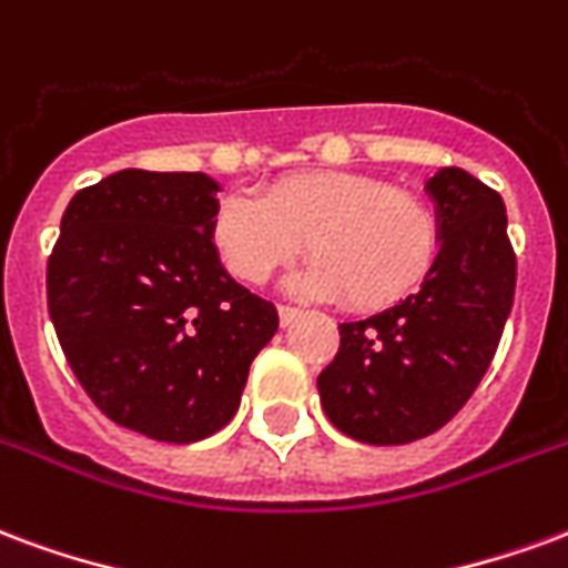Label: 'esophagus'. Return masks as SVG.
Listing matches in <instances>:
<instances>
[{
	"label": "esophagus",
	"instance_id": "obj_1",
	"mask_svg": "<svg viewBox=\"0 0 568 568\" xmlns=\"http://www.w3.org/2000/svg\"><path fill=\"white\" fill-rule=\"evenodd\" d=\"M300 308H293V305H278V317H281V324L290 326L296 317H300Z\"/></svg>",
	"mask_w": 568,
	"mask_h": 568
}]
</instances>
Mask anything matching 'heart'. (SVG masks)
Listing matches in <instances>:
<instances>
[{
    "instance_id": "heart-1",
    "label": "heart",
    "mask_w": 568,
    "mask_h": 568,
    "mask_svg": "<svg viewBox=\"0 0 568 568\" xmlns=\"http://www.w3.org/2000/svg\"><path fill=\"white\" fill-rule=\"evenodd\" d=\"M226 268L263 284L308 242L314 256L293 284L314 296H345L357 312L408 300L433 272L442 244L436 209L412 190L359 172H300L260 199L226 196L211 223Z\"/></svg>"
}]
</instances>
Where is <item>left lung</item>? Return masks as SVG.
Wrapping results in <instances>:
<instances>
[{"mask_svg":"<svg viewBox=\"0 0 568 568\" xmlns=\"http://www.w3.org/2000/svg\"><path fill=\"white\" fill-rule=\"evenodd\" d=\"M442 244L417 293L338 324V354L317 375L326 417L366 445H408L469 403L515 302L517 263L503 196L463 169L426 181Z\"/></svg>","mask_w":568,"mask_h":568,"instance_id":"obj_1","label":"left lung"}]
</instances>
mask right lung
<instances>
[{"instance_id": "obj_1", "label": "right lung", "mask_w": 568, "mask_h": 568, "mask_svg": "<svg viewBox=\"0 0 568 568\" xmlns=\"http://www.w3.org/2000/svg\"><path fill=\"white\" fill-rule=\"evenodd\" d=\"M221 184L123 169L78 190L48 260V312L114 424L190 445L233 420L275 305L230 278L211 239Z\"/></svg>"}]
</instances>
